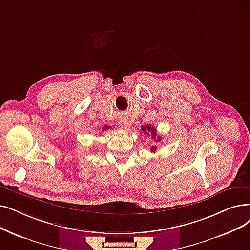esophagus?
<instances>
[{
  "instance_id": "esophagus-1",
  "label": "esophagus",
  "mask_w": 250,
  "mask_h": 250,
  "mask_svg": "<svg viewBox=\"0 0 250 250\" xmlns=\"http://www.w3.org/2000/svg\"><path fill=\"white\" fill-rule=\"evenodd\" d=\"M118 125H119V127L123 128V129H126V128H127V125H126V123L124 122V121L118 122Z\"/></svg>"
}]
</instances>
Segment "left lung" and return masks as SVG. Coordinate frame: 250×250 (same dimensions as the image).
Masks as SVG:
<instances>
[{
  "label": "left lung",
  "mask_w": 250,
  "mask_h": 250,
  "mask_svg": "<svg viewBox=\"0 0 250 250\" xmlns=\"http://www.w3.org/2000/svg\"><path fill=\"white\" fill-rule=\"evenodd\" d=\"M142 131L144 132V133H146L147 134V132H150L151 133V137H153V138H155L156 137V129L153 127V126H152V125H143L142 126ZM149 135V134H148ZM158 140H161L160 138H157ZM156 147H152L151 148V151L152 152H155L156 151Z\"/></svg>",
  "instance_id": "left-lung-1"
}]
</instances>
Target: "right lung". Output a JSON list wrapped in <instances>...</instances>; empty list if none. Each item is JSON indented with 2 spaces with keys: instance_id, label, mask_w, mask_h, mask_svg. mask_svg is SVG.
I'll return each instance as SVG.
<instances>
[{
  "instance_id": "1",
  "label": "right lung",
  "mask_w": 250,
  "mask_h": 250,
  "mask_svg": "<svg viewBox=\"0 0 250 250\" xmlns=\"http://www.w3.org/2000/svg\"><path fill=\"white\" fill-rule=\"evenodd\" d=\"M107 128H108V126H104L103 127V131H105V129H107Z\"/></svg>"
}]
</instances>
